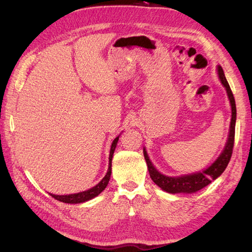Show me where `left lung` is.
<instances>
[{"mask_svg":"<svg viewBox=\"0 0 252 252\" xmlns=\"http://www.w3.org/2000/svg\"><path fill=\"white\" fill-rule=\"evenodd\" d=\"M218 75L223 84L227 91V94L229 97L230 104H231V122H230V130L228 135V141L225 143V147L221 155L218 157L210 167L207 168L203 171H199L191 174H186V176L181 177H167L164 174L160 173L152 164V162L149 159L147 155L146 149H143L144 159L147 161L148 170L150 173V177L159 186L162 190L167 191L169 193H193L197 191L201 190L202 188L207 187L209 183H211L212 180H216L217 178L221 176L227 165L229 163L230 159H231L233 144H234V129H236V119H237V109H236V102H234V97L232 94L231 89L228 83L227 79L224 76V72L222 67L218 65Z\"/></svg>","mask_w":252,"mask_h":252,"instance_id":"obj_1","label":"left lung"}]
</instances>
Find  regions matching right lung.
Segmentation results:
<instances>
[{
    "mask_svg": "<svg viewBox=\"0 0 252 252\" xmlns=\"http://www.w3.org/2000/svg\"><path fill=\"white\" fill-rule=\"evenodd\" d=\"M118 141H119V136H117V138L113 140L112 146H111V149H110L108 172H106L104 178L102 179V180L97 183L96 186L92 187L91 189L82 191V192H79V193L65 194V195H57V194H51V195H52L54 199H57V200H59V201L64 202V203H82L85 201H89V200L93 199L94 197H96V195H99L102 191L105 189L106 186H108V183H109L110 177H111V163H112L113 153H114V150H116Z\"/></svg>",
    "mask_w": 252,
    "mask_h": 252,
    "instance_id": "add662e5",
    "label": "right lung"
}]
</instances>
